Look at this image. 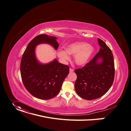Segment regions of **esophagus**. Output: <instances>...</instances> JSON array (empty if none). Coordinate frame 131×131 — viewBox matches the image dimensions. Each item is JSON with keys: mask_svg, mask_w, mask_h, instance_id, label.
Here are the masks:
<instances>
[{"mask_svg": "<svg viewBox=\"0 0 131 131\" xmlns=\"http://www.w3.org/2000/svg\"><path fill=\"white\" fill-rule=\"evenodd\" d=\"M69 72H70V73H72V72H74V69H73V68H70L69 69Z\"/></svg>", "mask_w": 131, "mask_h": 131, "instance_id": "esophagus-1", "label": "esophagus"}]
</instances>
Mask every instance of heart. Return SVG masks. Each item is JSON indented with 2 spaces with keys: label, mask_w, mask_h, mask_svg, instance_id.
<instances>
[{
  "label": "heart",
  "mask_w": 131,
  "mask_h": 131,
  "mask_svg": "<svg viewBox=\"0 0 131 131\" xmlns=\"http://www.w3.org/2000/svg\"><path fill=\"white\" fill-rule=\"evenodd\" d=\"M94 49L93 47L86 42H76L65 46V51L57 52L58 56L63 61L69 59V55H75L74 60L78 65L86 64L91 57Z\"/></svg>",
  "instance_id": "b5f03b06"
}]
</instances>
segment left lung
Segmentation results:
<instances>
[{"label":"left lung","instance_id":"left-lung-1","mask_svg":"<svg viewBox=\"0 0 131 131\" xmlns=\"http://www.w3.org/2000/svg\"><path fill=\"white\" fill-rule=\"evenodd\" d=\"M100 49L91 60L81 68L75 70L77 79L75 90L81 98L88 100L98 99L108 91L113 84L115 68L111 50L100 39ZM100 58L102 61L98 63Z\"/></svg>","mask_w":131,"mask_h":131}]
</instances>
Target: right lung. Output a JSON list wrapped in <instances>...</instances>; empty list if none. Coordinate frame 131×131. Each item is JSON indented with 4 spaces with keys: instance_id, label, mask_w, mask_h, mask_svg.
<instances>
[{
    "instance_id": "obj_1",
    "label": "right lung",
    "mask_w": 131,
    "mask_h": 131,
    "mask_svg": "<svg viewBox=\"0 0 131 131\" xmlns=\"http://www.w3.org/2000/svg\"><path fill=\"white\" fill-rule=\"evenodd\" d=\"M41 43H48L56 50L59 44L55 37L40 34L28 45L22 57L20 73L23 85L28 92L38 99L48 100L60 91L62 84L69 73V67L57 59L46 64L40 63L35 56V48Z\"/></svg>"
}]
</instances>
